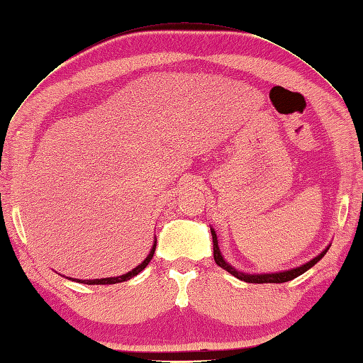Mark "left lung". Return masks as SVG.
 Returning a JSON list of instances; mask_svg holds the SVG:
<instances>
[{"label":"left lung","mask_w":363,"mask_h":363,"mask_svg":"<svg viewBox=\"0 0 363 363\" xmlns=\"http://www.w3.org/2000/svg\"><path fill=\"white\" fill-rule=\"evenodd\" d=\"M211 236H213V257H215V262L220 267L224 268V270H227L230 274H233L235 277L240 279V281L244 282H248V284H282V282H288V281H293L294 277L303 274L306 270H310V268L313 265L318 264L320 259L327 255V252L330 250V245L323 250V252L320 255L315 256L314 259H311L310 262H306L301 267H296V268H291V270H285V272H279V273H264V274H248V273H242L236 270L235 267H231L230 264L225 262V259L222 257L220 255V250H219V245H218V236L215 233V228H211Z\"/></svg>","instance_id":"1"}]
</instances>
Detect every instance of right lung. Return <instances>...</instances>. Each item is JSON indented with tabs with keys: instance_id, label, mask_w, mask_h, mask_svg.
Instances as JSON below:
<instances>
[{
	"instance_id": "obj_1",
	"label": "right lung",
	"mask_w": 363,
	"mask_h": 363,
	"mask_svg": "<svg viewBox=\"0 0 363 363\" xmlns=\"http://www.w3.org/2000/svg\"><path fill=\"white\" fill-rule=\"evenodd\" d=\"M155 250H156V240H155V244H153V247H152V250H150V253H148V256L144 259V261L139 264L136 268H133L132 272H128V273H125V274H123V276H116V277H104V279H87V281H82V279H72V281H77V282H79V284H87V285H110V284H118V282H125V281H128V279H132L133 276H136V274H139L141 273L144 268L148 265V262L152 261V257H153V255H155Z\"/></svg>"
}]
</instances>
